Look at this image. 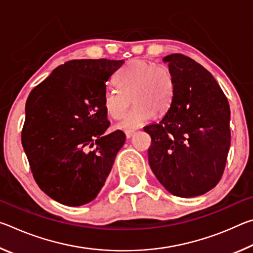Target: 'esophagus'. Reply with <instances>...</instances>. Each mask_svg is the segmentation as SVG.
I'll return each mask as SVG.
<instances>
[{"instance_id": "34e87169", "label": "esophagus", "mask_w": 253, "mask_h": 253, "mask_svg": "<svg viewBox=\"0 0 253 253\" xmlns=\"http://www.w3.org/2000/svg\"><path fill=\"white\" fill-rule=\"evenodd\" d=\"M134 134H135V132L134 131H126V138L127 139H129V138H131V137L132 136H134Z\"/></svg>"}]
</instances>
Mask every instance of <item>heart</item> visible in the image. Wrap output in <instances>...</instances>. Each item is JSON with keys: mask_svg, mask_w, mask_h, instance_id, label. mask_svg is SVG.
Listing matches in <instances>:
<instances>
[{"mask_svg": "<svg viewBox=\"0 0 253 253\" xmlns=\"http://www.w3.org/2000/svg\"><path fill=\"white\" fill-rule=\"evenodd\" d=\"M118 87H107L102 96L107 114L113 118H121L130 105L135 106L127 113L117 128L131 131L148 123L155 115L169 109L175 95V78L165 65H156L142 59L126 62L117 77Z\"/></svg>", "mask_w": 253, "mask_h": 253, "instance_id": "1", "label": "heart"}]
</instances>
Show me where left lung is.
<instances>
[{"label": "left lung", "mask_w": 253, "mask_h": 253, "mask_svg": "<svg viewBox=\"0 0 253 253\" xmlns=\"http://www.w3.org/2000/svg\"><path fill=\"white\" fill-rule=\"evenodd\" d=\"M163 61L175 78V95L158 123L144 127L152 137L148 163L170 194L202 195L221 179L228 157L230 106L216 80L203 66L185 55Z\"/></svg>", "instance_id": "left-lung-1"}]
</instances>
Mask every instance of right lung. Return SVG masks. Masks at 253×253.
<instances>
[{"label": "right lung", "instance_id": "1", "mask_svg": "<svg viewBox=\"0 0 253 253\" xmlns=\"http://www.w3.org/2000/svg\"><path fill=\"white\" fill-rule=\"evenodd\" d=\"M124 60H71L33 89L25 104L23 149L33 177L51 199L80 207L97 198L126 135L105 134L102 96Z\"/></svg>", "mask_w": 253, "mask_h": 253}]
</instances>
